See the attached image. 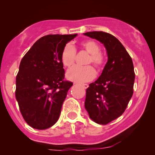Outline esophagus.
I'll use <instances>...</instances> for the list:
<instances>
[{
	"instance_id": "1",
	"label": "esophagus",
	"mask_w": 155,
	"mask_h": 155,
	"mask_svg": "<svg viewBox=\"0 0 155 155\" xmlns=\"http://www.w3.org/2000/svg\"><path fill=\"white\" fill-rule=\"evenodd\" d=\"M81 86L83 87L84 89H86L88 87V85H87V84H82V85H81Z\"/></svg>"
}]
</instances>
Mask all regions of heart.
<instances>
[{
  "mask_svg": "<svg viewBox=\"0 0 155 155\" xmlns=\"http://www.w3.org/2000/svg\"><path fill=\"white\" fill-rule=\"evenodd\" d=\"M82 48L87 51L89 54L85 64H93L94 66L97 70H102L105 65L106 58L104 54L100 51L99 44L94 40H88L81 43ZM76 51L73 45L67 44L61 51V61L63 64L67 68H70L74 64L75 59H76ZM94 69L91 65L86 66H76L70 69L67 73V77L70 80L76 82H85L91 81L95 77Z\"/></svg>",
  "mask_w": 155,
  "mask_h": 155,
  "instance_id": "obj_1",
  "label": "heart"
}]
</instances>
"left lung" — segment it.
<instances>
[{"instance_id": "1", "label": "left lung", "mask_w": 155, "mask_h": 155, "mask_svg": "<svg viewBox=\"0 0 155 155\" xmlns=\"http://www.w3.org/2000/svg\"><path fill=\"white\" fill-rule=\"evenodd\" d=\"M107 49L108 61L100 77L86 89L85 108L92 121L107 124L121 116L134 93L135 80L130 56L121 42L103 31L87 32Z\"/></svg>"}]
</instances>
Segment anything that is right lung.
I'll return each instance as SVG.
<instances>
[{
    "label": "right lung",
    "mask_w": 155,
    "mask_h": 155,
    "mask_svg": "<svg viewBox=\"0 0 155 155\" xmlns=\"http://www.w3.org/2000/svg\"><path fill=\"white\" fill-rule=\"evenodd\" d=\"M77 34H49L35 42L21 61L15 81V98L25 121L45 130L58 120L73 83L64 81L61 51Z\"/></svg>",
    "instance_id": "obj_1"
}]
</instances>
